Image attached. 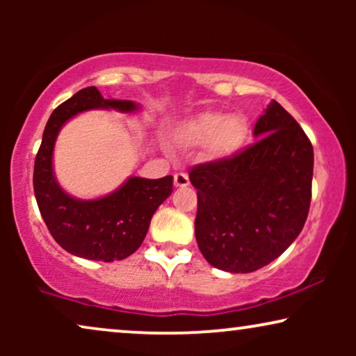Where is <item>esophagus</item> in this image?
<instances>
[{
    "label": "esophagus",
    "instance_id": "1",
    "mask_svg": "<svg viewBox=\"0 0 356 356\" xmlns=\"http://www.w3.org/2000/svg\"><path fill=\"white\" fill-rule=\"evenodd\" d=\"M173 181H175V186H177V188H184V186H188V184H189V177L186 173H175Z\"/></svg>",
    "mask_w": 356,
    "mask_h": 356
}]
</instances>
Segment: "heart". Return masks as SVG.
<instances>
[{
    "mask_svg": "<svg viewBox=\"0 0 356 356\" xmlns=\"http://www.w3.org/2000/svg\"><path fill=\"white\" fill-rule=\"evenodd\" d=\"M246 121L238 115H223L218 111H206L199 115L183 129V138L191 143H207L213 157H228L235 154L246 140Z\"/></svg>",
    "mask_w": 356,
    "mask_h": 356,
    "instance_id": "1",
    "label": "heart"
}]
</instances>
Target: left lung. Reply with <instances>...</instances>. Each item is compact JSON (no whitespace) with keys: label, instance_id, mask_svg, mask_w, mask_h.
Returning a JSON list of instances; mask_svg holds the SVG:
<instances>
[{"label":"left lung","instance_id":"1","mask_svg":"<svg viewBox=\"0 0 356 356\" xmlns=\"http://www.w3.org/2000/svg\"><path fill=\"white\" fill-rule=\"evenodd\" d=\"M254 144L189 172L197 189L196 241L209 264L248 274L277 259L303 230L314 154L308 136L272 100Z\"/></svg>","mask_w":356,"mask_h":356}]
</instances>
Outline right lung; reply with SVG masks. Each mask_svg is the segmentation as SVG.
<instances>
[{
    "label": "right lung",
    "instance_id": "add662e5",
    "mask_svg": "<svg viewBox=\"0 0 356 356\" xmlns=\"http://www.w3.org/2000/svg\"><path fill=\"white\" fill-rule=\"evenodd\" d=\"M139 110L133 100L104 99L97 87H86L53 110L33 165V193L51 236L71 254L113 262L133 254L147 235L150 218L173 191V177H129L116 191L99 199L67 194L53 173V149L63 126L89 110Z\"/></svg>",
    "mask_w": 356,
    "mask_h": 356
}]
</instances>
